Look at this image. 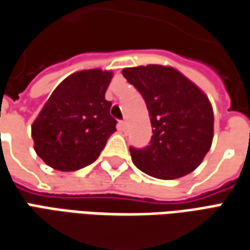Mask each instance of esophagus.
<instances>
[{
	"label": "esophagus",
	"mask_w": 250,
	"mask_h": 250,
	"mask_svg": "<svg viewBox=\"0 0 250 250\" xmlns=\"http://www.w3.org/2000/svg\"><path fill=\"white\" fill-rule=\"evenodd\" d=\"M118 126H120V129H121V130H124V132H125V130L128 129V122L121 121L120 124H118Z\"/></svg>",
	"instance_id": "esophagus-1"
}]
</instances>
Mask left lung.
<instances>
[{
	"label": "left lung",
	"mask_w": 250,
	"mask_h": 250,
	"mask_svg": "<svg viewBox=\"0 0 250 250\" xmlns=\"http://www.w3.org/2000/svg\"><path fill=\"white\" fill-rule=\"evenodd\" d=\"M122 75L142 94L154 128L148 146L129 147L136 167L161 180L192 173L209 151L214 136V113L207 96L170 66L126 68Z\"/></svg>",
	"instance_id": "8db88e82"
}]
</instances>
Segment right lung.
I'll return each mask as SVG.
<instances>
[{"instance_id":"obj_1","label":"right lung","mask_w":250,"mask_h":250,"mask_svg":"<svg viewBox=\"0 0 250 250\" xmlns=\"http://www.w3.org/2000/svg\"><path fill=\"white\" fill-rule=\"evenodd\" d=\"M111 72L82 70L66 77L32 124L35 151L46 165L76 171L98 159L117 121L104 99Z\"/></svg>"}]
</instances>
